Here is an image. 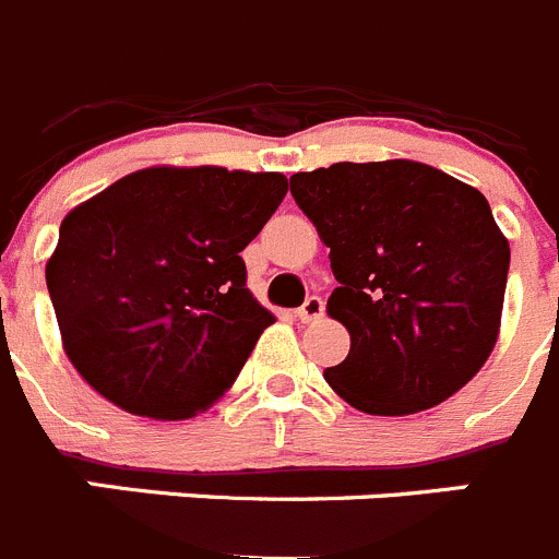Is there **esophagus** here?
<instances>
[{"label":"esophagus","mask_w":559,"mask_h":559,"mask_svg":"<svg viewBox=\"0 0 559 559\" xmlns=\"http://www.w3.org/2000/svg\"><path fill=\"white\" fill-rule=\"evenodd\" d=\"M296 316H299L301 324H313V321H319L321 316H324V299H321V296H310V299L296 310Z\"/></svg>","instance_id":"1"}]
</instances>
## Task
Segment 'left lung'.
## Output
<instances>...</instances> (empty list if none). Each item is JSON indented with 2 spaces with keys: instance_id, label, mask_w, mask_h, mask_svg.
Here are the masks:
<instances>
[{
  "instance_id": "8db88e82",
  "label": "left lung",
  "mask_w": 559,
  "mask_h": 559,
  "mask_svg": "<svg viewBox=\"0 0 559 559\" xmlns=\"http://www.w3.org/2000/svg\"><path fill=\"white\" fill-rule=\"evenodd\" d=\"M341 285L326 313L352 335L332 391L371 416L457 393L496 346L510 243L477 188L413 160L332 163L290 177Z\"/></svg>"
}]
</instances>
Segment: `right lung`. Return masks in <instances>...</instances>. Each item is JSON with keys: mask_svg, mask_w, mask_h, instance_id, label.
Returning <instances> with one entry per match:
<instances>
[{"mask_svg": "<svg viewBox=\"0 0 559 559\" xmlns=\"http://www.w3.org/2000/svg\"><path fill=\"white\" fill-rule=\"evenodd\" d=\"M285 193L276 171L160 166L71 210L46 288L82 380L160 421L218 402L274 324L246 288L240 252Z\"/></svg>", "mask_w": 559, "mask_h": 559, "instance_id": "1", "label": "right lung"}]
</instances>
